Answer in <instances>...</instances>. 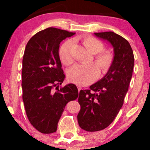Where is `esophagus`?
I'll return each instance as SVG.
<instances>
[{
  "label": "esophagus",
  "instance_id": "34e87169",
  "mask_svg": "<svg viewBox=\"0 0 150 150\" xmlns=\"http://www.w3.org/2000/svg\"><path fill=\"white\" fill-rule=\"evenodd\" d=\"M77 87H78V90H79V91H81V90L82 89L81 87H80L79 85H77Z\"/></svg>",
  "mask_w": 150,
  "mask_h": 150
}]
</instances>
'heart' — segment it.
Listing matches in <instances>:
<instances>
[{"label":"heart","mask_w":150,"mask_h":150,"mask_svg":"<svg viewBox=\"0 0 150 150\" xmlns=\"http://www.w3.org/2000/svg\"><path fill=\"white\" fill-rule=\"evenodd\" d=\"M83 46L94 54V63L87 65H76L67 73L69 81L79 85H87L96 81L99 75V69L102 74H105L111 69L115 61L114 54L108 50H104V44L93 37L85 36L81 39ZM72 41H65L59 50V57L61 63L70 65L74 61L72 56Z\"/></svg>","instance_id":"heart-1"}]
</instances>
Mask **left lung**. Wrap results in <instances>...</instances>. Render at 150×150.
<instances>
[{"label":"left lung","mask_w":150,"mask_h":150,"mask_svg":"<svg viewBox=\"0 0 150 150\" xmlns=\"http://www.w3.org/2000/svg\"><path fill=\"white\" fill-rule=\"evenodd\" d=\"M94 34L111 44L115 61L103 79L89 89L80 91L78 122L88 132L103 130L113 122L124 104L134 63L132 49L126 39L112 31Z\"/></svg>","instance_id":"1"}]
</instances>
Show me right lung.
Wrapping results in <instances>:
<instances>
[{"label":"right lung","mask_w":150,"mask_h":150,"mask_svg":"<svg viewBox=\"0 0 150 150\" xmlns=\"http://www.w3.org/2000/svg\"><path fill=\"white\" fill-rule=\"evenodd\" d=\"M74 34L59 28H47L33 36L24 50L22 100L30 123L44 134L56 132L65 105L79 96L74 84L59 89L65 79L59 57V44Z\"/></svg>","instance_id":"add662e5"}]
</instances>
